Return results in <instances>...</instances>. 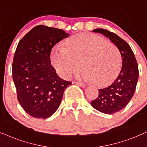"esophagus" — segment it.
<instances>
[{
  "mask_svg": "<svg viewBox=\"0 0 147 147\" xmlns=\"http://www.w3.org/2000/svg\"><path fill=\"white\" fill-rule=\"evenodd\" d=\"M75 83H76L77 85H79V86L83 87V88H85V87H86V85L84 84V83H80V82H75Z\"/></svg>",
  "mask_w": 147,
  "mask_h": 147,
  "instance_id": "1",
  "label": "esophagus"
}]
</instances>
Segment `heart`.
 Masks as SVG:
<instances>
[{
  "label": "heart",
  "mask_w": 147,
  "mask_h": 147,
  "mask_svg": "<svg viewBox=\"0 0 147 147\" xmlns=\"http://www.w3.org/2000/svg\"><path fill=\"white\" fill-rule=\"evenodd\" d=\"M66 47L56 45L52 49L53 66L65 79L71 77L81 67L80 79L94 81L98 85L115 79L121 67V55L113 42L93 34H78L66 42Z\"/></svg>",
  "instance_id": "b5f03b06"
}]
</instances>
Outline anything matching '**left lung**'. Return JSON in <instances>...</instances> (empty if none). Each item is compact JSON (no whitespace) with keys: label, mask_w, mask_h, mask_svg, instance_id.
Wrapping results in <instances>:
<instances>
[{"label":"left lung","mask_w":147,"mask_h":147,"mask_svg":"<svg viewBox=\"0 0 147 147\" xmlns=\"http://www.w3.org/2000/svg\"><path fill=\"white\" fill-rule=\"evenodd\" d=\"M109 38L119 51L121 57V69L111 85L100 89L98 98L91 102L100 112L112 115L125 108L134 94L138 80V66L130 46L115 33L107 30L97 28L92 30Z\"/></svg>","instance_id":"left-lung-1"}]
</instances>
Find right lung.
I'll return each mask as SVG.
<instances>
[{"label":"right lung","mask_w":147,"mask_h":147,"mask_svg":"<svg viewBox=\"0 0 147 147\" xmlns=\"http://www.w3.org/2000/svg\"><path fill=\"white\" fill-rule=\"evenodd\" d=\"M68 36L63 30L38 25L18 45L13 79L20 105L32 117H51L60 107L64 90L71 84L57 76L50 60L52 48Z\"/></svg>","instance_id":"right-lung-1"}]
</instances>
